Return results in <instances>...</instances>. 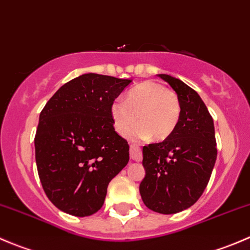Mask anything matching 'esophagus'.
Returning <instances> with one entry per match:
<instances>
[{
  "instance_id": "1",
  "label": "esophagus",
  "mask_w": 250,
  "mask_h": 250,
  "mask_svg": "<svg viewBox=\"0 0 250 250\" xmlns=\"http://www.w3.org/2000/svg\"><path fill=\"white\" fill-rule=\"evenodd\" d=\"M130 158L137 161V162H139V161H141V158H143V153H141L140 147L138 145H134V144L130 145Z\"/></svg>"
}]
</instances>
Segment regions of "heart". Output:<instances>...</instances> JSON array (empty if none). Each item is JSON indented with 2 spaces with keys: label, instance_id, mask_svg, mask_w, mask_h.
I'll list each match as a JSON object with an SVG mask.
<instances>
[{
  "label": "heart",
  "instance_id": "obj_1",
  "mask_svg": "<svg viewBox=\"0 0 250 250\" xmlns=\"http://www.w3.org/2000/svg\"><path fill=\"white\" fill-rule=\"evenodd\" d=\"M111 116L116 132L132 139L165 140L174 132L180 118V104L175 93L156 81H145L111 105Z\"/></svg>",
  "mask_w": 250,
  "mask_h": 250
}]
</instances>
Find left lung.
Segmentation results:
<instances>
[{
  "label": "left lung",
  "mask_w": 250,
  "mask_h": 250,
  "mask_svg": "<svg viewBox=\"0 0 250 250\" xmlns=\"http://www.w3.org/2000/svg\"><path fill=\"white\" fill-rule=\"evenodd\" d=\"M175 90L180 118L161 143L143 148L145 178L139 191L151 210L175 214L190 208L206 190L216 160L214 122L196 90L179 78L158 75Z\"/></svg>",
  "instance_id": "obj_1"
}]
</instances>
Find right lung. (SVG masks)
Segmentation results:
<instances>
[{
    "instance_id": "obj_1",
    "label": "right lung",
    "mask_w": 250,
    "mask_h": 250,
    "mask_svg": "<svg viewBox=\"0 0 250 250\" xmlns=\"http://www.w3.org/2000/svg\"><path fill=\"white\" fill-rule=\"evenodd\" d=\"M84 74L55 92L40 113L35 157L42 188L60 210L97 213L109 183L129 161V145L113 128L111 105L130 84Z\"/></svg>"
}]
</instances>
